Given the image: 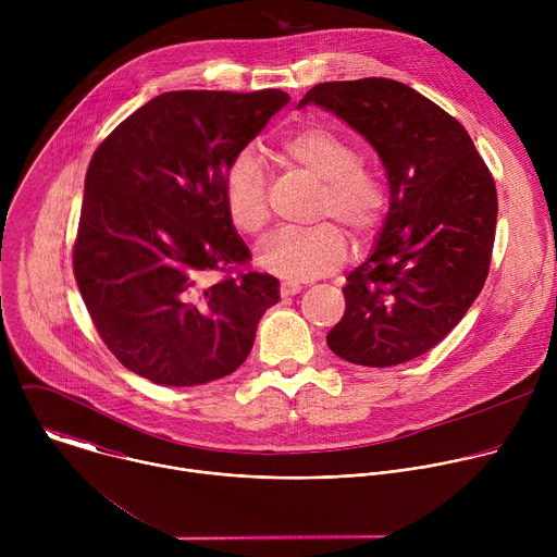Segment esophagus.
<instances>
[{
  "label": "esophagus",
  "instance_id": "34e87169",
  "mask_svg": "<svg viewBox=\"0 0 557 557\" xmlns=\"http://www.w3.org/2000/svg\"><path fill=\"white\" fill-rule=\"evenodd\" d=\"M301 290V284L299 282H293V280H286L280 284V293L282 297H290V295H297Z\"/></svg>",
  "mask_w": 557,
  "mask_h": 557
}]
</instances>
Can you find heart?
I'll return each instance as SVG.
<instances>
[{
    "mask_svg": "<svg viewBox=\"0 0 557 557\" xmlns=\"http://www.w3.org/2000/svg\"><path fill=\"white\" fill-rule=\"evenodd\" d=\"M280 156L290 168L322 183L308 228H282L258 249V264L284 280L306 282L335 271L348 253L342 225L357 245L376 233L387 196L381 178L361 165L359 149L324 125H304L280 143ZM228 220L243 233H260L269 220L267 174L260 158L243 149L228 163L222 181ZM341 225L337 227L336 224Z\"/></svg>",
    "mask_w": 557,
    "mask_h": 557,
    "instance_id": "heart-1",
    "label": "heart"
}]
</instances>
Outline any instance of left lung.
Listing matches in <instances>:
<instances>
[{
	"instance_id": "obj_1",
	"label": "left lung",
	"mask_w": 557,
	"mask_h": 557,
	"mask_svg": "<svg viewBox=\"0 0 557 557\" xmlns=\"http://www.w3.org/2000/svg\"><path fill=\"white\" fill-rule=\"evenodd\" d=\"M317 106L381 158L389 202L366 262L344 286L346 312L329 348L387 368L443 342L483 290L496 235V185L467 129L406 84L359 78L314 86Z\"/></svg>"
}]
</instances>
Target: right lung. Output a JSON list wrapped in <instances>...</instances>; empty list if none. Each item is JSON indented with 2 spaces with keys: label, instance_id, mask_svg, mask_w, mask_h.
Wrapping results in <instances>:
<instances>
[{
  "label": "right lung",
  "instance_id": "1",
  "mask_svg": "<svg viewBox=\"0 0 557 557\" xmlns=\"http://www.w3.org/2000/svg\"><path fill=\"white\" fill-rule=\"evenodd\" d=\"M290 97L181 90L147 101L95 151L74 277L114 357L158 385H202L249 357L280 280L211 271L251 260L224 172Z\"/></svg>",
  "mask_w": 557,
  "mask_h": 557
}]
</instances>
